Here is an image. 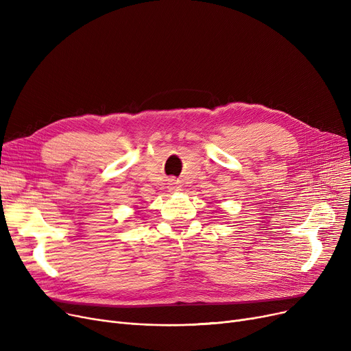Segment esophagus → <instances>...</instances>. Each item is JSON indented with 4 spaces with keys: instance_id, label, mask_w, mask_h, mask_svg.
<instances>
[{
    "instance_id": "obj_1",
    "label": "esophagus",
    "mask_w": 351,
    "mask_h": 351,
    "mask_svg": "<svg viewBox=\"0 0 351 351\" xmlns=\"http://www.w3.org/2000/svg\"><path fill=\"white\" fill-rule=\"evenodd\" d=\"M179 180H176L175 178H171L169 179V183H168V189H169V192H180L182 191V186L179 185Z\"/></svg>"
}]
</instances>
